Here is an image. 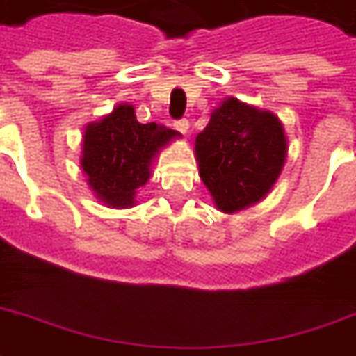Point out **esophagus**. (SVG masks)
<instances>
[{"mask_svg":"<svg viewBox=\"0 0 356 356\" xmlns=\"http://www.w3.org/2000/svg\"><path fill=\"white\" fill-rule=\"evenodd\" d=\"M188 121L186 119H179V121H175V129H177L179 133H183V135L186 136V133H188Z\"/></svg>","mask_w":356,"mask_h":356,"instance_id":"esophagus-1","label":"esophagus"}]
</instances>
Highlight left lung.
I'll list each match as a JSON object with an SVG mask.
<instances>
[{"instance_id": "1", "label": "left lung", "mask_w": 356, "mask_h": 356, "mask_svg": "<svg viewBox=\"0 0 356 356\" xmlns=\"http://www.w3.org/2000/svg\"><path fill=\"white\" fill-rule=\"evenodd\" d=\"M287 150L280 118L233 96L221 100L195 138L198 175L223 213L262 202L282 175Z\"/></svg>"}]
</instances>
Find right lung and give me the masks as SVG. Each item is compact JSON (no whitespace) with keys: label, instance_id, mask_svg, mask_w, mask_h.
<instances>
[{"label":"right lung","instance_id":"right-lung-1","mask_svg":"<svg viewBox=\"0 0 356 356\" xmlns=\"http://www.w3.org/2000/svg\"><path fill=\"white\" fill-rule=\"evenodd\" d=\"M179 136L158 123H138L135 108L127 102L88 123L81 143V168L94 196L108 208L135 206L158 154Z\"/></svg>","mask_w":356,"mask_h":356}]
</instances>
